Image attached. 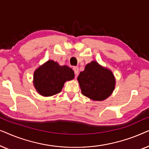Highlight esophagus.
I'll return each instance as SVG.
<instances>
[{
	"label": "esophagus",
	"instance_id": "obj_1",
	"mask_svg": "<svg viewBox=\"0 0 149 149\" xmlns=\"http://www.w3.org/2000/svg\"><path fill=\"white\" fill-rule=\"evenodd\" d=\"M73 70H74V73H75V74H79V67L78 66H74V68H73Z\"/></svg>",
	"mask_w": 149,
	"mask_h": 149
}]
</instances>
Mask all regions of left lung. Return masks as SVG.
I'll return each mask as SVG.
<instances>
[{
    "label": "left lung",
    "mask_w": 149,
    "mask_h": 149,
    "mask_svg": "<svg viewBox=\"0 0 149 149\" xmlns=\"http://www.w3.org/2000/svg\"><path fill=\"white\" fill-rule=\"evenodd\" d=\"M77 81L82 94L93 101H103L108 98L113 93L116 84L113 72L96 61L85 66Z\"/></svg>",
    "instance_id": "8db88e82"
}]
</instances>
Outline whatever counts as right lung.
Returning <instances> with one entry per match:
<instances>
[{
	"label": "right lung",
	"mask_w": 149,
	"mask_h": 149,
	"mask_svg": "<svg viewBox=\"0 0 149 149\" xmlns=\"http://www.w3.org/2000/svg\"><path fill=\"white\" fill-rule=\"evenodd\" d=\"M74 73L68 66H60L49 60L34 72L33 85L40 95L49 97L60 93L64 83L74 79Z\"/></svg>",
	"instance_id": "1"
}]
</instances>
